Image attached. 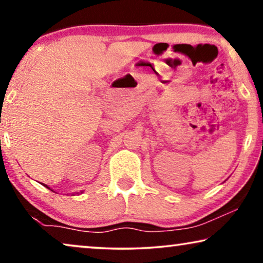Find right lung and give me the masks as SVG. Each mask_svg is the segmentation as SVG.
I'll use <instances>...</instances> for the list:
<instances>
[{
  "label": "right lung",
  "mask_w": 263,
  "mask_h": 263,
  "mask_svg": "<svg viewBox=\"0 0 263 263\" xmlns=\"http://www.w3.org/2000/svg\"><path fill=\"white\" fill-rule=\"evenodd\" d=\"M42 184H43V185H44V186H45V188H48V189H50L48 185H46V184H44V183H42ZM52 192H53V190H52Z\"/></svg>",
  "instance_id": "add662e5"
}]
</instances>
